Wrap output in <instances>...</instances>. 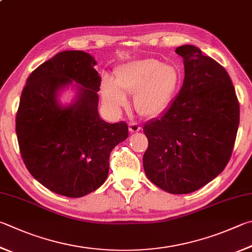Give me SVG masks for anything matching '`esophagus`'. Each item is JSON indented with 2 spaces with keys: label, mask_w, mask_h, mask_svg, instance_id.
I'll return each instance as SVG.
<instances>
[{
  "label": "esophagus",
  "mask_w": 252,
  "mask_h": 252,
  "mask_svg": "<svg viewBox=\"0 0 252 252\" xmlns=\"http://www.w3.org/2000/svg\"><path fill=\"white\" fill-rule=\"evenodd\" d=\"M129 130L131 133H135V132H139L141 130V126L138 122H130L129 123Z\"/></svg>",
  "instance_id": "34e87169"
}]
</instances>
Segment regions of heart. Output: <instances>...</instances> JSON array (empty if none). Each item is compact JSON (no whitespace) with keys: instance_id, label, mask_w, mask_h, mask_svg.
Masks as SVG:
<instances>
[{"instance_id":"obj_1","label":"heart","mask_w":252,"mask_h":252,"mask_svg":"<svg viewBox=\"0 0 252 252\" xmlns=\"http://www.w3.org/2000/svg\"><path fill=\"white\" fill-rule=\"evenodd\" d=\"M113 81L101 86L104 103L113 111L126 106V94H134L135 110L143 117H158L165 111L175 94L180 76L174 66L163 65L154 58L127 62L114 70Z\"/></svg>"}]
</instances>
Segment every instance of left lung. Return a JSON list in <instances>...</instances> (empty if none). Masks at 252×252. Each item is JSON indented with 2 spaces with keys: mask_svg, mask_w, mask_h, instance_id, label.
Instances as JSON below:
<instances>
[{
  "mask_svg": "<svg viewBox=\"0 0 252 252\" xmlns=\"http://www.w3.org/2000/svg\"><path fill=\"white\" fill-rule=\"evenodd\" d=\"M184 59L183 86L161 117L145 123L143 167L171 194H189L213 181L231 158L239 102L225 68L193 45L175 49Z\"/></svg>",
  "mask_w": 252,
  "mask_h": 252,
  "instance_id": "left-lung-1",
  "label": "left lung"
}]
</instances>
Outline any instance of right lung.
Wrapping results in <instances>:
<instances>
[{
    "mask_svg": "<svg viewBox=\"0 0 252 252\" xmlns=\"http://www.w3.org/2000/svg\"><path fill=\"white\" fill-rule=\"evenodd\" d=\"M94 58L66 50L32 72L16 113V135L23 162L40 184L67 197H82L101 186L114 146L129 135L126 122L99 117L101 77ZM80 84L69 106L58 102L59 91Z\"/></svg>",
    "mask_w": 252,
    "mask_h": 252,
    "instance_id": "add662e5",
    "label": "right lung"
}]
</instances>
